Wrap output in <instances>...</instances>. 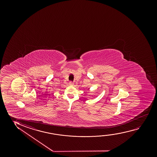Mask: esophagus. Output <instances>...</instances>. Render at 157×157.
Here are the masks:
<instances>
[{
	"label": "esophagus",
	"instance_id": "1",
	"mask_svg": "<svg viewBox=\"0 0 157 157\" xmlns=\"http://www.w3.org/2000/svg\"><path fill=\"white\" fill-rule=\"evenodd\" d=\"M73 84H74V83H73V82H69V85H70V86H72V85H73Z\"/></svg>",
	"mask_w": 157,
	"mask_h": 157
}]
</instances>
